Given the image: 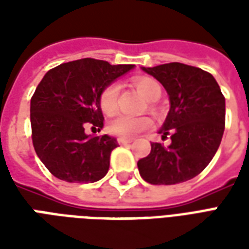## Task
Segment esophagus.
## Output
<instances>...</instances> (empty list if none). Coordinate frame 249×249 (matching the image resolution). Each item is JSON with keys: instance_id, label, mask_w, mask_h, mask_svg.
Returning <instances> with one entry per match:
<instances>
[{"instance_id": "obj_1", "label": "esophagus", "mask_w": 249, "mask_h": 249, "mask_svg": "<svg viewBox=\"0 0 249 249\" xmlns=\"http://www.w3.org/2000/svg\"><path fill=\"white\" fill-rule=\"evenodd\" d=\"M133 141V139H125V137H119L117 139V142L120 145H126V144H130Z\"/></svg>"}]
</instances>
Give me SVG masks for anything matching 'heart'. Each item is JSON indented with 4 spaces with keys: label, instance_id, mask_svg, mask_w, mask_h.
<instances>
[{
    "label": "heart",
    "instance_id": "b5f03b06",
    "mask_svg": "<svg viewBox=\"0 0 249 249\" xmlns=\"http://www.w3.org/2000/svg\"><path fill=\"white\" fill-rule=\"evenodd\" d=\"M135 87L148 101H157L161 96V87L153 78L140 77L135 80ZM120 88L117 84H110L105 88L100 96V107L105 114H112L117 109V97ZM151 125V120L145 116H128L117 114L109 121L108 130L110 135L119 137H133L141 130L146 129Z\"/></svg>",
    "mask_w": 249,
    "mask_h": 249
}]
</instances>
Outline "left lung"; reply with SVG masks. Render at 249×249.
<instances>
[{
    "label": "left lung",
    "mask_w": 249,
    "mask_h": 249,
    "mask_svg": "<svg viewBox=\"0 0 249 249\" xmlns=\"http://www.w3.org/2000/svg\"><path fill=\"white\" fill-rule=\"evenodd\" d=\"M141 69L167 90L169 112L159 129L171 144L151 142V153L137 162L146 183L172 185L203 172L219 149L225 125V98L214 77L200 68L171 62Z\"/></svg>",
    "instance_id": "obj_1"
}]
</instances>
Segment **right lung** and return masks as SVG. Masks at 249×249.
<instances>
[{
  "mask_svg": "<svg viewBox=\"0 0 249 249\" xmlns=\"http://www.w3.org/2000/svg\"><path fill=\"white\" fill-rule=\"evenodd\" d=\"M133 68L82 58L56 66L41 80L30 100L32 139L53 176L68 183H96L108 173L117 140L87 135L85 125L103 128L101 93Z\"/></svg>",
  "mask_w": 249,
  "mask_h": 249,
  "instance_id": "add662e5",
  "label": "right lung"
}]
</instances>
